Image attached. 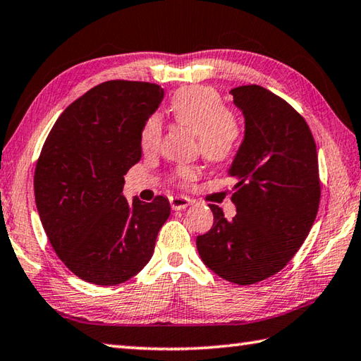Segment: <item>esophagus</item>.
<instances>
[{
	"label": "esophagus",
	"mask_w": 361,
	"mask_h": 361,
	"mask_svg": "<svg viewBox=\"0 0 361 361\" xmlns=\"http://www.w3.org/2000/svg\"><path fill=\"white\" fill-rule=\"evenodd\" d=\"M170 204H171L173 210H183V209H187L188 205L193 204V201H191L187 196H171Z\"/></svg>",
	"instance_id": "1"
}]
</instances>
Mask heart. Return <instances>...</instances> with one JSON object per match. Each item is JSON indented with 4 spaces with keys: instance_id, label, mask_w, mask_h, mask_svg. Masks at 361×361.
<instances>
[{
    "instance_id": "obj_1",
    "label": "heart",
    "mask_w": 361,
    "mask_h": 361,
    "mask_svg": "<svg viewBox=\"0 0 361 361\" xmlns=\"http://www.w3.org/2000/svg\"><path fill=\"white\" fill-rule=\"evenodd\" d=\"M170 110L174 120L183 128L197 135V143L202 156L210 161H226L238 151L243 138V126L238 116L231 112L215 88L191 85L174 93ZM161 138V118L151 115L145 121L140 134V146L146 152L159 148ZM200 170L193 165L176 168L173 179L188 185L193 182Z\"/></svg>"
}]
</instances>
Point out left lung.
Here are the masks:
<instances>
[{"label": "left lung", "mask_w": 361, "mask_h": 361, "mask_svg": "<svg viewBox=\"0 0 361 361\" xmlns=\"http://www.w3.org/2000/svg\"><path fill=\"white\" fill-rule=\"evenodd\" d=\"M245 115V140L227 171L237 180L226 219L210 204L212 229L196 238L213 273L237 285L264 281L286 267L302 246L319 207L318 152L305 120L260 85L231 90Z\"/></svg>", "instance_id": "obj_1"}]
</instances>
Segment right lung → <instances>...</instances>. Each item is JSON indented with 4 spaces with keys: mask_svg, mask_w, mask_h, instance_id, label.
<instances>
[{
    "mask_svg": "<svg viewBox=\"0 0 361 361\" xmlns=\"http://www.w3.org/2000/svg\"><path fill=\"white\" fill-rule=\"evenodd\" d=\"M164 88L107 80L63 110L37 160L34 195L51 246L73 274L94 285L129 281L151 260L170 202L123 196L142 159L140 134Z\"/></svg>",
    "mask_w": 361,
    "mask_h": 361,
    "instance_id": "right-lung-1",
    "label": "right lung"
}]
</instances>
